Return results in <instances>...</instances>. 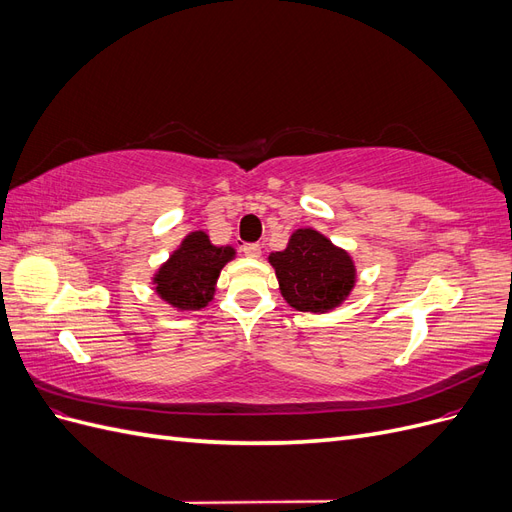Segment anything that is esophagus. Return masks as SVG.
Wrapping results in <instances>:
<instances>
[{"label":"esophagus","mask_w":512,"mask_h":512,"mask_svg":"<svg viewBox=\"0 0 512 512\" xmlns=\"http://www.w3.org/2000/svg\"><path fill=\"white\" fill-rule=\"evenodd\" d=\"M241 250L247 258H260V245L258 243H245Z\"/></svg>","instance_id":"1"}]
</instances>
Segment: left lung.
<instances>
[{"label": "left lung", "mask_w": 512, "mask_h": 512, "mask_svg": "<svg viewBox=\"0 0 512 512\" xmlns=\"http://www.w3.org/2000/svg\"><path fill=\"white\" fill-rule=\"evenodd\" d=\"M284 301L297 312L329 314L342 305L356 286V265L344 247L316 228H297L286 250L271 252Z\"/></svg>", "instance_id": "8db88e82"}]
</instances>
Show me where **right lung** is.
I'll return each mask as SVG.
<instances>
[{"label":"right lung","mask_w":512,"mask_h":512,"mask_svg":"<svg viewBox=\"0 0 512 512\" xmlns=\"http://www.w3.org/2000/svg\"><path fill=\"white\" fill-rule=\"evenodd\" d=\"M235 256V247L213 245L205 230L188 232L177 250L153 273V292L177 312L203 309L213 301L226 262Z\"/></svg>","instance_id":"obj_1"}]
</instances>
